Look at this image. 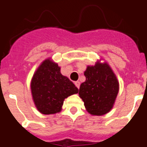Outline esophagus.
<instances>
[{
  "instance_id": "esophagus-1",
  "label": "esophagus",
  "mask_w": 147,
  "mask_h": 147,
  "mask_svg": "<svg viewBox=\"0 0 147 147\" xmlns=\"http://www.w3.org/2000/svg\"><path fill=\"white\" fill-rule=\"evenodd\" d=\"M74 84H75V85H76V88H77L78 89H79V88H80V82H78V81L74 82Z\"/></svg>"
}]
</instances>
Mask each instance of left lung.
I'll list each match as a JSON object with an SVG mask.
<instances>
[{
	"label": "left lung",
	"mask_w": 147,
	"mask_h": 147,
	"mask_svg": "<svg viewBox=\"0 0 147 147\" xmlns=\"http://www.w3.org/2000/svg\"><path fill=\"white\" fill-rule=\"evenodd\" d=\"M99 59L94 65H88L84 72L86 80L80 85L79 96L87 112L103 115L112 110L119 90V82L112 67Z\"/></svg>",
	"instance_id": "left-lung-1"
}]
</instances>
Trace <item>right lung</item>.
<instances>
[{"label": "right lung", "instance_id": "obj_1", "mask_svg": "<svg viewBox=\"0 0 147 147\" xmlns=\"http://www.w3.org/2000/svg\"><path fill=\"white\" fill-rule=\"evenodd\" d=\"M52 58L40 63L30 83L34 104L40 113L51 115L60 113L65 98L78 93L79 90L65 76Z\"/></svg>", "mask_w": 147, "mask_h": 147}]
</instances>
